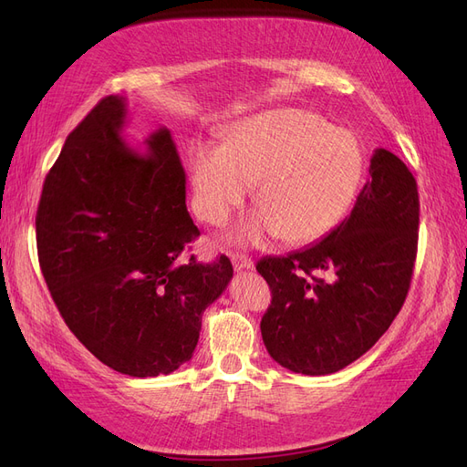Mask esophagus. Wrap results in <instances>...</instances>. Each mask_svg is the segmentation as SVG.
<instances>
[{
    "mask_svg": "<svg viewBox=\"0 0 467 467\" xmlns=\"http://www.w3.org/2000/svg\"><path fill=\"white\" fill-rule=\"evenodd\" d=\"M230 259H232V263H234L235 271H245V268H251V266H253L251 257L244 255V253H232Z\"/></svg>",
    "mask_w": 467,
    "mask_h": 467,
    "instance_id": "obj_1",
    "label": "esophagus"
}]
</instances>
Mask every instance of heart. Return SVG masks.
Wrapping results in <instances>:
<instances>
[{
    "label": "heart",
    "mask_w": 467,
    "mask_h": 467,
    "mask_svg": "<svg viewBox=\"0 0 467 467\" xmlns=\"http://www.w3.org/2000/svg\"><path fill=\"white\" fill-rule=\"evenodd\" d=\"M364 155L355 134L314 112L278 109L239 122L222 148L192 151L191 181L201 220L220 225L255 185L261 214L234 232L237 244L278 234L304 244L338 223L358 192Z\"/></svg>",
    "instance_id": "heart-1"
}]
</instances>
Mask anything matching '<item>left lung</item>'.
<instances>
[{
  "label": "left lung",
  "instance_id": "8db88e82",
  "mask_svg": "<svg viewBox=\"0 0 467 467\" xmlns=\"http://www.w3.org/2000/svg\"><path fill=\"white\" fill-rule=\"evenodd\" d=\"M417 230V181L398 155L378 148L350 216L317 244L257 263L273 294L261 319L273 360L325 376L372 348L407 298Z\"/></svg>",
  "mask_w": 467,
  "mask_h": 467
}]
</instances>
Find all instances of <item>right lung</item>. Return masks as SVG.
Wrapping results in <instances>:
<instances>
[{
    "instance_id": "1",
    "label": "right lung",
    "mask_w": 467,
    "mask_h": 467,
    "mask_svg": "<svg viewBox=\"0 0 467 467\" xmlns=\"http://www.w3.org/2000/svg\"><path fill=\"white\" fill-rule=\"evenodd\" d=\"M124 120V97L109 95L67 136L42 187L36 249L69 331L109 368L153 378L192 358L234 268L182 255L201 232L171 134L160 129L138 153Z\"/></svg>"
}]
</instances>
